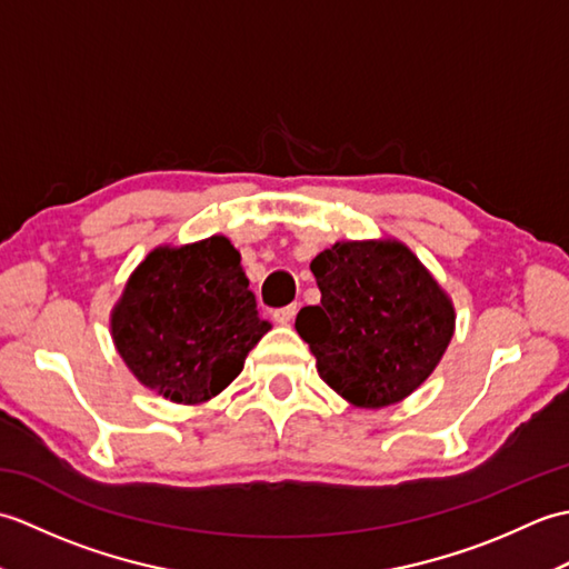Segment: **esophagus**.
<instances>
[{"instance_id":"34e87169","label":"esophagus","mask_w":569,"mask_h":569,"mask_svg":"<svg viewBox=\"0 0 569 569\" xmlns=\"http://www.w3.org/2000/svg\"><path fill=\"white\" fill-rule=\"evenodd\" d=\"M296 312H298V303H291V306H286V308H278V310H273V320L278 325H288V322L296 318Z\"/></svg>"}]
</instances>
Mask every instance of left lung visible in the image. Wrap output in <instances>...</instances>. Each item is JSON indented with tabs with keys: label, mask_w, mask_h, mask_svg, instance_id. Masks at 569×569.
Segmentation results:
<instances>
[{
	"label": "left lung",
	"mask_w": 569,
	"mask_h": 569,
	"mask_svg": "<svg viewBox=\"0 0 569 569\" xmlns=\"http://www.w3.org/2000/svg\"><path fill=\"white\" fill-rule=\"evenodd\" d=\"M320 306L296 330L320 379L359 408L403 401L440 365L455 335L452 300L396 239L337 241L310 261Z\"/></svg>",
	"instance_id": "8db88e82"
}]
</instances>
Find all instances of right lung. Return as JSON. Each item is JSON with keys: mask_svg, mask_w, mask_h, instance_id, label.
I'll return each mask as SVG.
<instances>
[{"mask_svg": "<svg viewBox=\"0 0 569 569\" xmlns=\"http://www.w3.org/2000/svg\"><path fill=\"white\" fill-rule=\"evenodd\" d=\"M222 234L159 247L129 276L112 310V340L131 373L173 403L210 401L244 369L271 322Z\"/></svg>", "mask_w": 569, "mask_h": 569, "instance_id": "obj_1", "label": "right lung"}]
</instances>
